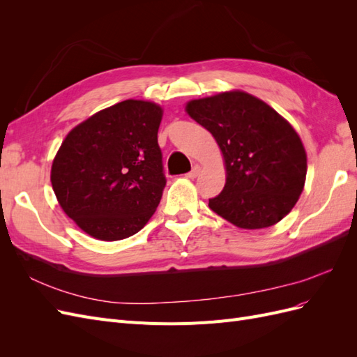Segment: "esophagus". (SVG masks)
<instances>
[{
	"mask_svg": "<svg viewBox=\"0 0 357 357\" xmlns=\"http://www.w3.org/2000/svg\"><path fill=\"white\" fill-rule=\"evenodd\" d=\"M199 171H201V167H199V165H195V167H193V168L188 172L186 177H189V178H195V177H198Z\"/></svg>",
	"mask_w": 357,
	"mask_h": 357,
	"instance_id": "1",
	"label": "esophagus"
}]
</instances>
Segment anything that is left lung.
Listing matches in <instances>:
<instances>
[{"label":"left lung","instance_id":"left-lung-1","mask_svg":"<svg viewBox=\"0 0 357 357\" xmlns=\"http://www.w3.org/2000/svg\"><path fill=\"white\" fill-rule=\"evenodd\" d=\"M186 112L213 134L226 183L208 207L243 229L282 220L304 189L307 153L290 123L256 96L232 91L188 102Z\"/></svg>","mask_w":357,"mask_h":357}]
</instances>
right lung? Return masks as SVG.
I'll return each instance as SVG.
<instances>
[{
    "label": "right lung",
    "mask_w": 357,
    "mask_h": 357,
    "mask_svg": "<svg viewBox=\"0 0 357 357\" xmlns=\"http://www.w3.org/2000/svg\"><path fill=\"white\" fill-rule=\"evenodd\" d=\"M162 109L126 100L91 116L63 139L52 186L62 210L96 240L137 234L167 185L158 144Z\"/></svg>",
    "instance_id": "1"
}]
</instances>
